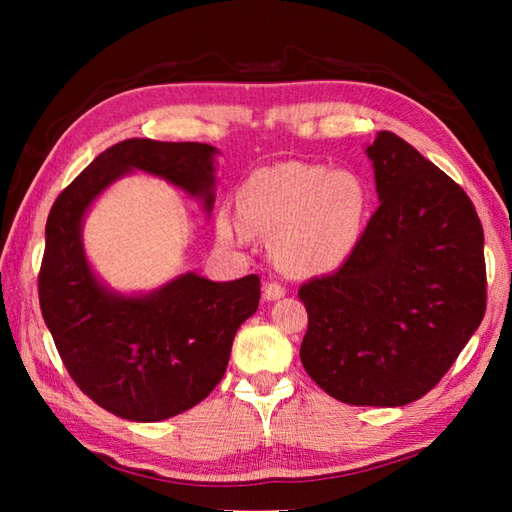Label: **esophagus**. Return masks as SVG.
Wrapping results in <instances>:
<instances>
[{
  "label": "esophagus",
  "instance_id": "1",
  "mask_svg": "<svg viewBox=\"0 0 512 512\" xmlns=\"http://www.w3.org/2000/svg\"><path fill=\"white\" fill-rule=\"evenodd\" d=\"M286 295V288L279 284V281H268L264 284V299L266 301H277Z\"/></svg>",
  "mask_w": 512,
  "mask_h": 512
}]
</instances>
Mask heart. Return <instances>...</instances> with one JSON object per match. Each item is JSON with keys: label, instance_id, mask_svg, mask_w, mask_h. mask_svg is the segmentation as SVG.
I'll return each instance as SVG.
<instances>
[{"label": "heart", "instance_id": "heart-1", "mask_svg": "<svg viewBox=\"0 0 512 512\" xmlns=\"http://www.w3.org/2000/svg\"><path fill=\"white\" fill-rule=\"evenodd\" d=\"M369 191L354 171L319 162H277L250 173L239 189V213H217V237L242 246L250 233L273 235V257L292 275H328L361 244Z\"/></svg>", "mask_w": 512, "mask_h": 512}]
</instances>
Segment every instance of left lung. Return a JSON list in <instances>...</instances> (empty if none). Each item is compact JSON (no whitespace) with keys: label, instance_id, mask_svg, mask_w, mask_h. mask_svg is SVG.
I'll use <instances>...</instances> for the list:
<instances>
[{"label":"left lung","instance_id":"8db88e82","mask_svg":"<svg viewBox=\"0 0 512 512\" xmlns=\"http://www.w3.org/2000/svg\"><path fill=\"white\" fill-rule=\"evenodd\" d=\"M378 209L328 277L303 284L301 363L325 394L402 407L449 372L486 310L484 231L469 195L400 136L378 132Z\"/></svg>","mask_w":512,"mask_h":512}]
</instances>
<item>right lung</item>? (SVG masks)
<instances>
[{"label":"right lung","instance_id":"add662e5","mask_svg":"<svg viewBox=\"0 0 512 512\" xmlns=\"http://www.w3.org/2000/svg\"><path fill=\"white\" fill-rule=\"evenodd\" d=\"M217 154L204 143L129 138L94 158L50 209L39 273L43 321L74 383L118 418L167 420L209 396L262 284L257 275L211 281L184 273L151 292H118L85 255L83 220L105 189L134 171L173 184L209 215Z\"/></svg>","mask_w":512,"mask_h":512}]
</instances>
